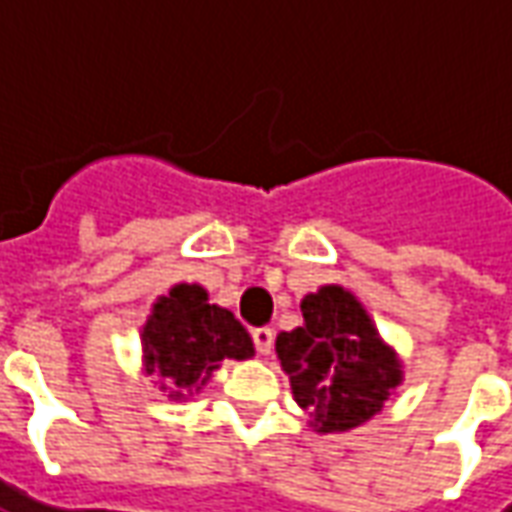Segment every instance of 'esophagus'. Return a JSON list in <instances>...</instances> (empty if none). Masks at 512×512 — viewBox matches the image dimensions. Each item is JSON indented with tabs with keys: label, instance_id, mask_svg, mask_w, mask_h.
I'll return each mask as SVG.
<instances>
[{
	"label": "esophagus",
	"instance_id": "1",
	"mask_svg": "<svg viewBox=\"0 0 512 512\" xmlns=\"http://www.w3.org/2000/svg\"><path fill=\"white\" fill-rule=\"evenodd\" d=\"M252 340H255L257 354L268 356L271 351H274V332H271L268 326H263V329H255V332H252Z\"/></svg>",
	"mask_w": 512,
	"mask_h": 512
}]
</instances>
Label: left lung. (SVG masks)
Here are the masks:
<instances>
[{"label": "left lung", "mask_w": 512, "mask_h": 512, "mask_svg": "<svg viewBox=\"0 0 512 512\" xmlns=\"http://www.w3.org/2000/svg\"><path fill=\"white\" fill-rule=\"evenodd\" d=\"M301 315V326L277 334V356L310 428L343 433L370 422L403 384V359L343 285L307 293Z\"/></svg>", "instance_id": "1"}]
</instances>
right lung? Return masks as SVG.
I'll return each instance as SVG.
<instances>
[{"instance_id": "add662e5", "label": "right lung", "mask_w": 512, "mask_h": 512, "mask_svg": "<svg viewBox=\"0 0 512 512\" xmlns=\"http://www.w3.org/2000/svg\"><path fill=\"white\" fill-rule=\"evenodd\" d=\"M145 376L169 400L200 395L224 359L244 362L255 356L252 337L233 312L208 301L197 282H178L158 296L139 332Z\"/></svg>"}]
</instances>
